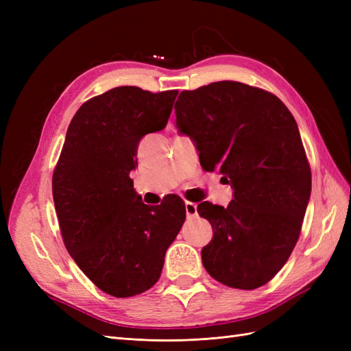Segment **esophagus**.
Segmentation results:
<instances>
[{
  "label": "esophagus",
  "mask_w": 351,
  "mask_h": 351,
  "mask_svg": "<svg viewBox=\"0 0 351 351\" xmlns=\"http://www.w3.org/2000/svg\"><path fill=\"white\" fill-rule=\"evenodd\" d=\"M186 215L187 218H195L197 215V205L193 202H186Z\"/></svg>",
  "instance_id": "34e87169"
}]
</instances>
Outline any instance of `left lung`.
Wrapping results in <instances>:
<instances>
[{"mask_svg":"<svg viewBox=\"0 0 351 351\" xmlns=\"http://www.w3.org/2000/svg\"><path fill=\"white\" fill-rule=\"evenodd\" d=\"M174 110L202 168L234 189L227 208L197 206L214 230L202 263L224 285L258 289L289 261L311 197V167L294 117L274 93L231 80L183 90Z\"/></svg>","mask_w":351,"mask_h":351,"instance_id":"8db88e82","label":"left lung"}]
</instances>
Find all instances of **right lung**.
<instances>
[{"instance_id": "1", "label": "right lung", "mask_w": 351, "mask_h": 351, "mask_svg": "<svg viewBox=\"0 0 351 351\" xmlns=\"http://www.w3.org/2000/svg\"><path fill=\"white\" fill-rule=\"evenodd\" d=\"M177 93L120 86L90 98L74 114L52 174L66 249L114 297L151 289L186 219L182 199L151 208L130 178L139 141L167 125Z\"/></svg>"}]
</instances>
